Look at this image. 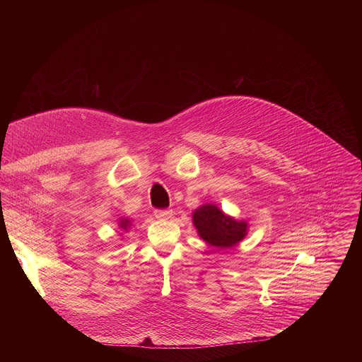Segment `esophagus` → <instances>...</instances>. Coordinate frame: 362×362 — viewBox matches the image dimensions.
Returning a JSON list of instances; mask_svg holds the SVG:
<instances>
[{
    "label": "esophagus",
    "mask_w": 362,
    "mask_h": 362,
    "mask_svg": "<svg viewBox=\"0 0 362 362\" xmlns=\"http://www.w3.org/2000/svg\"><path fill=\"white\" fill-rule=\"evenodd\" d=\"M154 216L158 219H169L172 216V211L169 209H156L154 211Z\"/></svg>",
    "instance_id": "esophagus-1"
}]
</instances>
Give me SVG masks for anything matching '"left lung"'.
<instances>
[{"label":"left lung","mask_w":362,"mask_h":362,"mask_svg":"<svg viewBox=\"0 0 362 362\" xmlns=\"http://www.w3.org/2000/svg\"><path fill=\"white\" fill-rule=\"evenodd\" d=\"M192 219L200 239L219 249L236 246L245 239L249 230L246 221H238L233 216L226 215L214 203L199 206L194 209Z\"/></svg>","instance_id":"8db88e82"}]
</instances>
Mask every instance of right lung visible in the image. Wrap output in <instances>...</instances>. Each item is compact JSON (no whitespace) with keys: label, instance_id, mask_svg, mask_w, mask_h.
Wrapping results in <instances>:
<instances>
[{"label":"right lung","instance_id":"1","mask_svg":"<svg viewBox=\"0 0 362 362\" xmlns=\"http://www.w3.org/2000/svg\"><path fill=\"white\" fill-rule=\"evenodd\" d=\"M133 222L130 218H120L119 219V229L123 230V232H127L130 228H132Z\"/></svg>","mask_w":362,"mask_h":362}]
</instances>
